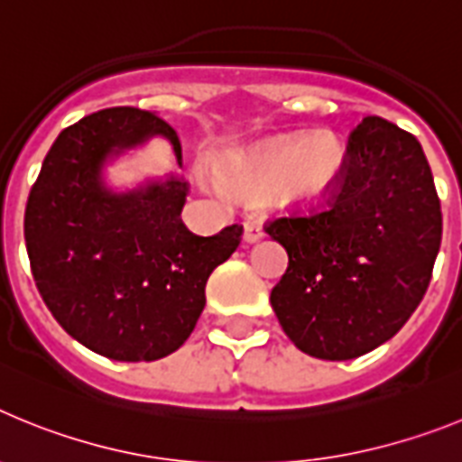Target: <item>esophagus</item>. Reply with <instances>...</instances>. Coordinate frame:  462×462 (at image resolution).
I'll return each mask as SVG.
<instances>
[{"mask_svg":"<svg viewBox=\"0 0 462 462\" xmlns=\"http://www.w3.org/2000/svg\"><path fill=\"white\" fill-rule=\"evenodd\" d=\"M245 243H256V240L263 238V231L256 222H245V231H243Z\"/></svg>","mask_w":462,"mask_h":462,"instance_id":"esophagus-1","label":"esophagus"}]
</instances>
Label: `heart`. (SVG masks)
<instances>
[{
    "instance_id": "heart-1",
    "label": "heart",
    "mask_w": 462,
    "mask_h": 462,
    "mask_svg": "<svg viewBox=\"0 0 462 462\" xmlns=\"http://www.w3.org/2000/svg\"><path fill=\"white\" fill-rule=\"evenodd\" d=\"M346 152L333 132L277 136L222 159L224 180L245 194H268L280 208L326 201L345 169Z\"/></svg>"
}]
</instances>
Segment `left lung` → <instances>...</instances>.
Masks as SVG:
<instances>
[{"label":"left lung","mask_w":462,"mask_h":462,"mask_svg":"<svg viewBox=\"0 0 462 462\" xmlns=\"http://www.w3.org/2000/svg\"><path fill=\"white\" fill-rule=\"evenodd\" d=\"M266 234L289 254L271 291L289 340L324 361L373 352L419 308L442 243L421 143L383 117H363L326 208L271 219Z\"/></svg>","instance_id":"obj_1"}]
</instances>
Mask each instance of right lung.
<instances>
[{"mask_svg": "<svg viewBox=\"0 0 462 462\" xmlns=\"http://www.w3.org/2000/svg\"><path fill=\"white\" fill-rule=\"evenodd\" d=\"M152 136L180 138L150 110L117 106L67 126L27 199L32 275L57 324L113 361H157L185 345L206 305L210 273L234 254L243 226L196 236L182 224L187 182L169 175L116 194L106 159Z\"/></svg>", "mask_w": 462, "mask_h": 462, "instance_id": "obj_1", "label": "right lung"}]
</instances>
